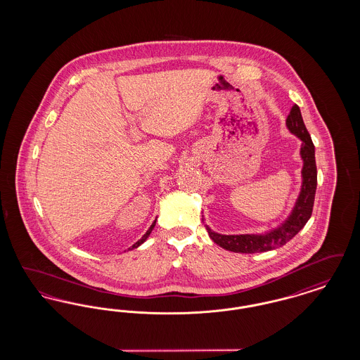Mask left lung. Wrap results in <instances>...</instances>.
Returning a JSON list of instances; mask_svg holds the SVG:
<instances>
[{"label":"left lung","instance_id":"8db88e82","mask_svg":"<svg viewBox=\"0 0 360 360\" xmlns=\"http://www.w3.org/2000/svg\"><path fill=\"white\" fill-rule=\"evenodd\" d=\"M286 127L289 132L298 137L302 143L300 150V156L302 159L301 190L295 204L291 209L290 214L275 228L264 231L262 233L223 235L213 231L209 225H205L210 239L226 251L238 254H257L279 248L292 239L305 226V224L308 223L311 216L314 194L317 188V169L314 158V146L302 120V115L298 105H294L291 108L290 113L286 119Z\"/></svg>","mask_w":360,"mask_h":360}]
</instances>
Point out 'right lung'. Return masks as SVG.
Here are the masks:
<instances>
[{"label":"right lung","instance_id":"right-lung-1","mask_svg":"<svg viewBox=\"0 0 360 360\" xmlns=\"http://www.w3.org/2000/svg\"><path fill=\"white\" fill-rule=\"evenodd\" d=\"M155 224H156V219H155L154 223L151 224V226L148 228V231H147V232H146V233H144V235L141 236V239L137 240L136 243H135V244H134V245H132V247H131L129 250H134V248H137V247H140V245H141V244H143V243H144L146 240L148 239V236L151 235V232H153V229H154L155 228Z\"/></svg>","mask_w":360,"mask_h":360}]
</instances>
